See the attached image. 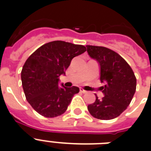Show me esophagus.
Returning <instances> with one entry per match:
<instances>
[{
    "instance_id": "obj_1",
    "label": "esophagus",
    "mask_w": 151,
    "mask_h": 151,
    "mask_svg": "<svg viewBox=\"0 0 151 151\" xmlns=\"http://www.w3.org/2000/svg\"><path fill=\"white\" fill-rule=\"evenodd\" d=\"M80 92H82V93H83V94H86L87 93V91L84 90L83 88H80Z\"/></svg>"
}]
</instances>
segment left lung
Wrapping results in <instances>:
<instances>
[{
    "label": "left lung",
    "instance_id": "left-lung-1",
    "mask_svg": "<svg viewBox=\"0 0 151 151\" xmlns=\"http://www.w3.org/2000/svg\"><path fill=\"white\" fill-rule=\"evenodd\" d=\"M91 58L100 66V79L104 97L88 106L89 113L103 120L116 118L126 110L136 90V78L128 63L115 51L104 47L86 45Z\"/></svg>",
    "mask_w": 151,
    "mask_h": 151
}]
</instances>
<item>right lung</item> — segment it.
<instances>
[{"mask_svg":"<svg viewBox=\"0 0 151 151\" xmlns=\"http://www.w3.org/2000/svg\"><path fill=\"white\" fill-rule=\"evenodd\" d=\"M86 47L63 41L47 43L38 48L27 59L21 72L24 93L29 104L45 117L62 115L75 94L76 86H58L60 76L70 65L73 58L83 54Z\"/></svg>","mask_w":151,"mask_h":151,"instance_id":"add662e5","label":"right lung"}]
</instances>
